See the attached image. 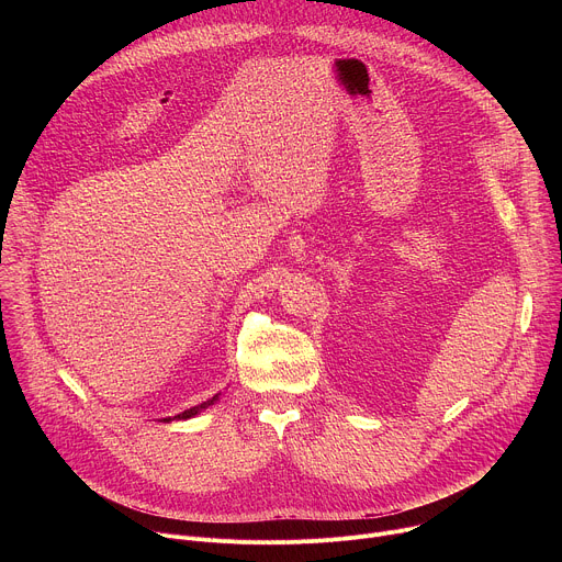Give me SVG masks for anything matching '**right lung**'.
I'll return each instance as SVG.
<instances>
[{"label": "right lung", "mask_w": 562, "mask_h": 562, "mask_svg": "<svg viewBox=\"0 0 562 562\" xmlns=\"http://www.w3.org/2000/svg\"><path fill=\"white\" fill-rule=\"evenodd\" d=\"M217 400V395H213L211 400H206V403H202V405H198V407H191V409H187V412H182V414H178L176 418H180V420H187V418H193L195 414H200L202 409H206V407H211L213 403ZM171 420V418H169Z\"/></svg>", "instance_id": "1"}]
</instances>
